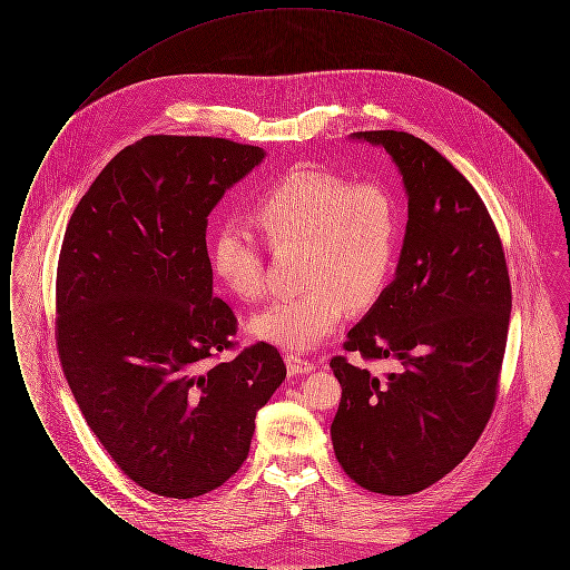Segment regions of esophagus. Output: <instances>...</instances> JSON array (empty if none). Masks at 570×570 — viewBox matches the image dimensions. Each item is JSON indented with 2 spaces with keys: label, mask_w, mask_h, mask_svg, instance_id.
<instances>
[{
  "label": "esophagus",
  "mask_w": 570,
  "mask_h": 570,
  "mask_svg": "<svg viewBox=\"0 0 570 570\" xmlns=\"http://www.w3.org/2000/svg\"><path fill=\"white\" fill-rule=\"evenodd\" d=\"M286 367L291 374H309L316 365L298 354H286Z\"/></svg>",
  "instance_id": "34e87169"
}]
</instances>
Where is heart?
Masks as SVG:
<instances>
[{
    "label": "heart",
    "mask_w": 570,
    "mask_h": 570,
    "mask_svg": "<svg viewBox=\"0 0 570 570\" xmlns=\"http://www.w3.org/2000/svg\"><path fill=\"white\" fill-rule=\"evenodd\" d=\"M267 247L298 249L293 298L275 301L249 321V331L286 351H312L342 325L346 305L379 298L395 261L400 216L393 194L379 181L301 170L265 191L252 212ZM217 279L233 297L258 301L267 291V263L258 239L239 222L217 228L209 247Z\"/></svg>",
    "instance_id": "heart-1"
}]
</instances>
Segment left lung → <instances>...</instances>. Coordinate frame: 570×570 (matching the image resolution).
Here are the masks:
<instances>
[{"label": "left lung", "instance_id": "obj_1", "mask_svg": "<svg viewBox=\"0 0 570 570\" xmlns=\"http://www.w3.org/2000/svg\"><path fill=\"white\" fill-rule=\"evenodd\" d=\"M404 175L406 239L397 275L344 351L397 358L379 379L331 358L342 400L335 458L356 485L407 495L434 485L476 444L495 406L511 318V279L498 228L460 170L425 140L356 132Z\"/></svg>", "mask_w": 570, "mask_h": 570}]
</instances>
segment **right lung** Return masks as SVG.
I'll use <instances>...</instances> for the list:
<instances>
[{
  "label": "right lung",
  "mask_w": 570,
  "mask_h": 570,
  "mask_svg": "<svg viewBox=\"0 0 570 570\" xmlns=\"http://www.w3.org/2000/svg\"><path fill=\"white\" fill-rule=\"evenodd\" d=\"M265 158L216 136L121 149L68 222L55 282L63 376L91 432L136 485L188 500L244 463L256 412L286 379L277 348L235 351L214 295L207 216Z\"/></svg>",
  "instance_id": "obj_1"
}]
</instances>
